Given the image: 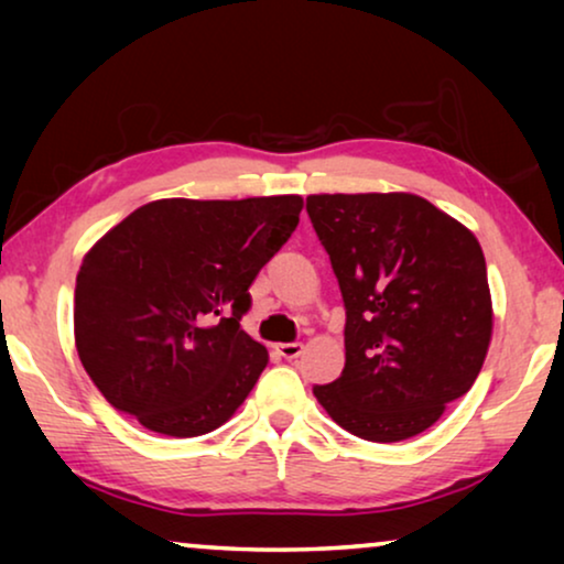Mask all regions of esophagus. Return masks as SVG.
Instances as JSON below:
<instances>
[{
	"mask_svg": "<svg viewBox=\"0 0 564 564\" xmlns=\"http://www.w3.org/2000/svg\"><path fill=\"white\" fill-rule=\"evenodd\" d=\"M303 349L305 346L303 344H280L276 346V354H280V357H284V359H297L300 354H303Z\"/></svg>",
	"mask_w": 564,
	"mask_h": 564,
	"instance_id": "34e87169",
	"label": "esophagus"
}]
</instances>
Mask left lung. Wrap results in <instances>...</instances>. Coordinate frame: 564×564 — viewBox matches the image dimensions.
Segmentation results:
<instances>
[{"label":"left lung","instance_id":"left-lung-1","mask_svg":"<svg viewBox=\"0 0 564 564\" xmlns=\"http://www.w3.org/2000/svg\"><path fill=\"white\" fill-rule=\"evenodd\" d=\"M346 307V365L313 395L349 434L419 436L480 375L492 336L475 234L411 192L311 195Z\"/></svg>","mask_w":564,"mask_h":564}]
</instances>
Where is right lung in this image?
Segmentation results:
<instances>
[{"label": "right lung", "instance_id": "right-lung-1", "mask_svg": "<svg viewBox=\"0 0 564 564\" xmlns=\"http://www.w3.org/2000/svg\"><path fill=\"white\" fill-rule=\"evenodd\" d=\"M300 210V195L169 197L107 230L74 290L76 351L107 403L164 436L223 426L269 361L241 328L249 288Z\"/></svg>", "mask_w": 564, "mask_h": 564}]
</instances>
